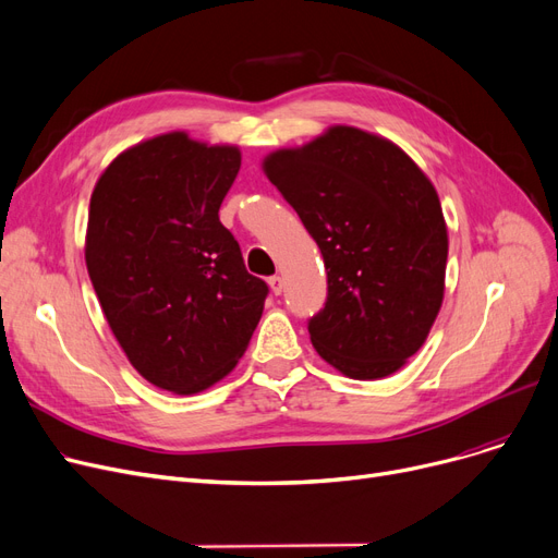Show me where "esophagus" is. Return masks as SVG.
<instances>
[{"label":"esophagus","instance_id":"1","mask_svg":"<svg viewBox=\"0 0 558 558\" xmlns=\"http://www.w3.org/2000/svg\"><path fill=\"white\" fill-rule=\"evenodd\" d=\"M269 287H271V292H274L276 296H280L282 289H284V282H282L280 276H271V278H269Z\"/></svg>","mask_w":558,"mask_h":558}]
</instances>
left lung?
Returning a JSON list of instances; mask_svg holds the SVG:
<instances>
[{"mask_svg": "<svg viewBox=\"0 0 558 558\" xmlns=\"http://www.w3.org/2000/svg\"><path fill=\"white\" fill-rule=\"evenodd\" d=\"M262 168L317 241L328 299L312 347L355 380L399 372L445 299L447 223L438 191L397 143L335 125Z\"/></svg>", "mask_w": 558, "mask_h": 558, "instance_id": "obj_1", "label": "left lung"}]
</instances>
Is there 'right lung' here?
Wrapping results in <instances>:
<instances>
[{"instance_id": "1", "label": "right lung", "mask_w": 558, "mask_h": 558, "mask_svg": "<svg viewBox=\"0 0 558 558\" xmlns=\"http://www.w3.org/2000/svg\"><path fill=\"white\" fill-rule=\"evenodd\" d=\"M239 166L236 145L168 132L120 153L93 189V289L132 367L173 395L236 367L269 294L219 221Z\"/></svg>"}]
</instances>
